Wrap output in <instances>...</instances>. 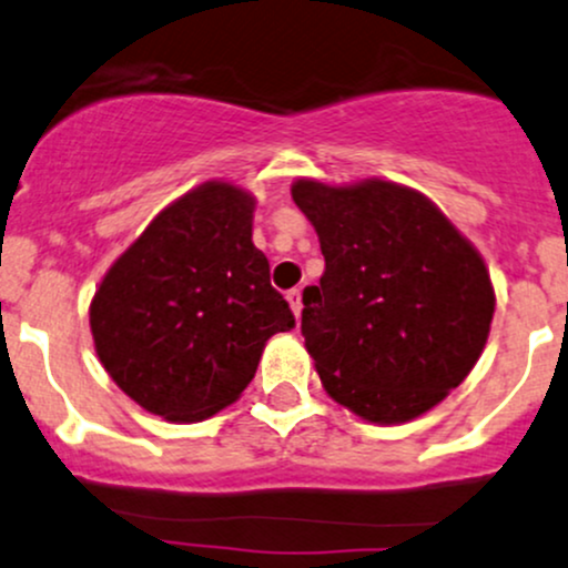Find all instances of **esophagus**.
<instances>
[{
	"instance_id": "esophagus-1",
	"label": "esophagus",
	"mask_w": 568,
	"mask_h": 568,
	"mask_svg": "<svg viewBox=\"0 0 568 568\" xmlns=\"http://www.w3.org/2000/svg\"><path fill=\"white\" fill-rule=\"evenodd\" d=\"M286 303H290L292 314H295V318H297V316H301V311H303V292L301 290H290V292H286Z\"/></svg>"
}]
</instances>
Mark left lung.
I'll use <instances>...</instances> for the list:
<instances>
[{
	"instance_id": "left-lung-1",
	"label": "left lung",
	"mask_w": 568,
	"mask_h": 568,
	"mask_svg": "<svg viewBox=\"0 0 568 568\" xmlns=\"http://www.w3.org/2000/svg\"><path fill=\"white\" fill-rule=\"evenodd\" d=\"M324 254L303 292V335L324 392L369 424L443 403L486 348V260L418 190L388 180L292 182Z\"/></svg>"
}]
</instances>
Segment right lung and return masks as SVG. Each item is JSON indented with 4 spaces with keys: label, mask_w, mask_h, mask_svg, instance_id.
<instances>
[{
    "label": "right lung",
    "mask_w": 568,
    "mask_h": 568,
    "mask_svg": "<svg viewBox=\"0 0 568 568\" xmlns=\"http://www.w3.org/2000/svg\"><path fill=\"white\" fill-rule=\"evenodd\" d=\"M254 203L233 182L199 184L155 214L95 290L99 362L165 422H203L233 405L267 337L295 327L252 244Z\"/></svg>",
    "instance_id": "obj_1"
}]
</instances>
